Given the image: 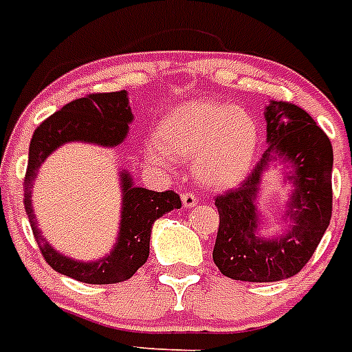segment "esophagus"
<instances>
[{"label": "esophagus", "instance_id": "obj_1", "mask_svg": "<svg viewBox=\"0 0 352 352\" xmlns=\"http://www.w3.org/2000/svg\"><path fill=\"white\" fill-rule=\"evenodd\" d=\"M182 206H184L186 210H190V208H193V206L199 202V199H197L193 193H182Z\"/></svg>", "mask_w": 352, "mask_h": 352}]
</instances>
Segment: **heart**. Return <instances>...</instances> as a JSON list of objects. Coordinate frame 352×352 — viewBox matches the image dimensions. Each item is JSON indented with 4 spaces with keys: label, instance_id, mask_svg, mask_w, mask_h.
<instances>
[{
    "label": "heart",
    "instance_id": "heart-1",
    "mask_svg": "<svg viewBox=\"0 0 352 352\" xmlns=\"http://www.w3.org/2000/svg\"><path fill=\"white\" fill-rule=\"evenodd\" d=\"M256 142L258 126L250 111L228 102L190 101L162 119L146 155L161 168H170L173 159H193L201 184L230 188L250 171Z\"/></svg>",
    "mask_w": 352,
    "mask_h": 352
}]
</instances>
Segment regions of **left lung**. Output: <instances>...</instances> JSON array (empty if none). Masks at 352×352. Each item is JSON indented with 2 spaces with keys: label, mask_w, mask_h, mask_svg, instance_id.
<instances>
[{
  "label": "left lung",
  "mask_w": 352,
  "mask_h": 352,
  "mask_svg": "<svg viewBox=\"0 0 352 352\" xmlns=\"http://www.w3.org/2000/svg\"><path fill=\"white\" fill-rule=\"evenodd\" d=\"M267 148L239 188L215 197L219 210L213 262L222 275L244 282H278L296 275L313 256L333 213V146L313 117L293 102L265 108ZM275 155L294 168L296 184L286 216L290 230L275 239L258 236L256 193Z\"/></svg>",
  "instance_id": "left-lung-1"
}]
</instances>
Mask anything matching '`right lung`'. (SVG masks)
I'll return each mask as SVG.
<instances>
[{
  "label": "right lung",
  "instance_id": "add662e5",
  "mask_svg": "<svg viewBox=\"0 0 352 352\" xmlns=\"http://www.w3.org/2000/svg\"><path fill=\"white\" fill-rule=\"evenodd\" d=\"M133 113L128 104L126 90L108 94H90L68 102L61 110L45 119L36 128L28 150V166L23 182L25 210L36 242L48 265L61 275L85 284H117L135 275L150 255L151 226L168 211L179 210L181 197L175 191H151L137 188L128 171L121 175L122 211L117 245L110 255L96 262H79L61 255L41 236L34 221L32 182L41 162L65 142L85 141L101 146H117L124 141Z\"/></svg>",
  "mask_w": 352,
  "mask_h": 352
}]
</instances>
